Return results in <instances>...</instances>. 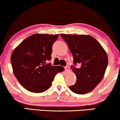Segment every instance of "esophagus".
<instances>
[{"label":"esophagus","instance_id":"1","mask_svg":"<svg viewBox=\"0 0 120 120\" xmlns=\"http://www.w3.org/2000/svg\"><path fill=\"white\" fill-rule=\"evenodd\" d=\"M69 69H70V68L68 66H66V67H65V71H68Z\"/></svg>","mask_w":120,"mask_h":120}]
</instances>
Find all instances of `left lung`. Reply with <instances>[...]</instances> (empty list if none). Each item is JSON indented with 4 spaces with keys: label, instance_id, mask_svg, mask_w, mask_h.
Listing matches in <instances>:
<instances>
[{
    "label": "left lung",
    "instance_id": "left-lung-1",
    "mask_svg": "<svg viewBox=\"0 0 120 120\" xmlns=\"http://www.w3.org/2000/svg\"><path fill=\"white\" fill-rule=\"evenodd\" d=\"M67 42L73 57L74 64L71 66L77 77L75 83L69 88L77 94L90 93L101 82L108 65V56L101 45L89 35L61 34Z\"/></svg>",
    "mask_w": 120,
    "mask_h": 120
}]
</instances>
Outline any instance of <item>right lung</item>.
Segmentation results:
<instances>
[{"instance_id":"obj_1","label":"right lung","mask_w":120,"mask_h":120,"mask_svg":"<svg viewBox=\"0 0 120 120\" xmlns=\"http://www.w3.org/2000/svg\"><path fill=\"white\" fill-rule=\"evenodd\" d=\"M59 34H35L14 49L11 57L13 73L25 89L42 93L51 86L55 76L63 71L61 66L46 63L51 60L52 47Z\"/></svg>"}]
</instances>
